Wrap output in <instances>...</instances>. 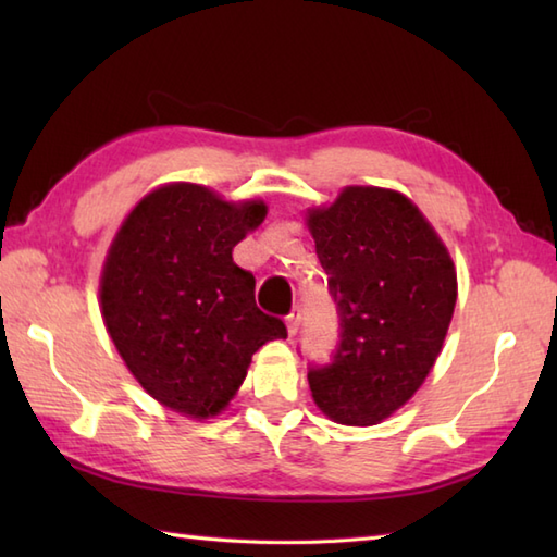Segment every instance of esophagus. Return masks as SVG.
<instances>
[{
  "label": "esophagus",
  "mask_w": 557,
  "mask_h": 557,
  "mask_svg": "<svg viewBox=\"0 0 557 557\" xmlns=\"http://www.w3.org/2000/svg\"><path fill=\"white\" fill-rule=\"evenodd\" d=\"M299 325H301V309L297 306V309H292V313L287 315V333L289 337H294L299 333Z\"/></svg>",
  "instance_id": "34e87169"
}]
</instances>
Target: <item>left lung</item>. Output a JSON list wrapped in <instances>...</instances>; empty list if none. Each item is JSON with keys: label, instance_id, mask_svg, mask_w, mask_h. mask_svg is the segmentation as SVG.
<instances>
[{"label": "left lung", "instance_id": "obj_1", "mask_svg": "<svg viewBox=\"0 0 557 557\" xmlns=\"http://www.w3.org/2000/svg\"><path fill=\"white\" fill-rule=\"evenodd\" d=\"M339 309L342 342L309 371L315 407L342 425H375L417 395L441 357L457 270L419 206L395 188L345 186L306 210Z\"/></svg>", "mask_w": 557, "mask_h": 557}]
</instances>
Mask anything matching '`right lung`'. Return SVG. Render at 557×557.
Instances as JSON below:
<instances>
[{
    "label": "right lung",
    "instance_id": "obj_1",
    "mask_svg": "<svg viewBox=\"0 0 557 557\" xmlns=\"http://www.w3.org/2000/svg\"><path fill=\"white\" fill-rule=\"evenodd\" d=\"M268 215L265 200H227L170 182L122 220L100 272V313L146 393L186 419H212L239 393L253 354L287 327L256 306V277L232 251Z\"/></svg>",
    "mask_w": 557,
    "mask_h": 557
}]
</instances>
